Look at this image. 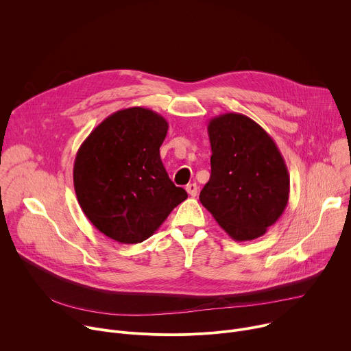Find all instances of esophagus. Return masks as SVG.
Returning <instances> with one entry per match:
<instances>
[{"instance_id": "obj_1", "label": "esophagus", "mask_w": 351, "mask_h": 351, "mask_svg": "<svg viewBox=\"0 0 351 351\" xmlns=\"http://www.w3.org/2000/svg\"><path fill=\"white\" fill-rule=\"evenodd\" d=\"M186 191L189 193V195L195 197V195H197V191H198V187H197L195 183H189V184L186 186Z\"/></svg>"}]
</instances>
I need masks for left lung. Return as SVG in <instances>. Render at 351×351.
Instances as JSON below:
<instances>
[{
    "label": "left lung",
    "instance_id": "left-lung-1",
    "mask_svg": "<svg viewBox=\"0 0 351 351\" xmlns=\"http://www.w3.org/2000/svg\"><path fill=\"white\" fill-rule=\"evenodd\" d=\"M211 176L199 202L236 241L265 234L283 214L290 176L274 138L237 112L208 122Z\"/></svg>",
    "mask_w": 351,
    "mask_h": 351
}]
</instances>
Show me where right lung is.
<instances>
[{"mask_svg":"<svg viewBox=\"0 0 351 351\" xmlns=\"http://www.w3.org/2000/svg\"><path fill=\"white\" fill-rule=\"evenodd\" d=\"M167 119L143 107L119 110L86 137L73 164V186L87 219L110 239L141 243L187 198L169 179L160 147Z\"/></svg>","mask_w":351,"mask_h":351,"instance_id":"1","label":"right lung"}]
</instances>
